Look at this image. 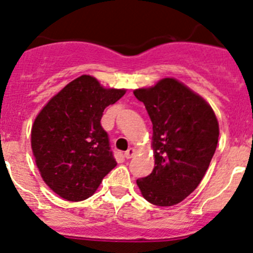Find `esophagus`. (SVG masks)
Instances as JSON below:
<instances>
[{
  "label": "esophagus",
  "instance_id": "esophagus-1",
  "mask_svg": "<svg viewBox=\"0 0 253 253\" xmlns=\"http://www.w3.org/2000/svg\"><path fill=\"white\" fill-rule=\"evenodd\" d=\"M134 153H136V151H134L133 148H128L126 152H125V158L126 159L132 158V157L134 156Z\"/></svg>",
  "mask_w": 253,
  "mask_h": 253
}]
</instances>
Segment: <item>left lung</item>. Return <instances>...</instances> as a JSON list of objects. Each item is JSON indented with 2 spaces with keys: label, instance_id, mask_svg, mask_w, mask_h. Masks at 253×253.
<instances>
[{
  "label": "left lung",
  "instance_id": "left-lung-1",
  "mask_svg": "<svg viewBox=\"0 0 253 253\" xmlns=\"http://www.w3.org/2000/svg\"><path fill=\"white\" fill-rule=\"evenodd\" d=\"M146 106L152 125L154 168L137 179L147 202L171 207L194 192L217 146L219 122L200 95L173 78L133 91Z\"/></svg>",
  "mask_w": 253,
  "mask_h": 253
}]
</instances>
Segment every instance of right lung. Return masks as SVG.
<instances>
[{
    "label": "right lung",
    "mask_w": 253,
    "mask_h": 253,
    "mask_svg": "<svg viewBox=\"0 0 253 253\" xmlns=\"http://www.w3.org/2000/svg\"><path fill=\"white\" fill-rule=\"evenodd\" d=\"M125 89H105L90 75L70 82L42 109L32 126L31 143L41 175L69 202L91 197L116 167L102 112Z\"/></svg>",
    "instance_id": "obj_1"
}]
</instances>
